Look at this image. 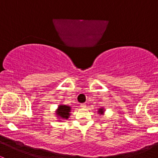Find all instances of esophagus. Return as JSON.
<instances>
[{"instance_id":"obj_1","label":"esophagus","mask_w":158,"mask_h":158,"mask_svg":"<svg viewBox=\"0 0 158 158\" xmlns=\"http://www.w3.org/2000/svg\"><path fill=\"white\" fill-rule=\"evenodd\" d=\"M80 106H81V107H82V108H83V109H84V108H85V107H86V105H85V103H82V104L80 105Z\"/></svg>"}]
</instances>
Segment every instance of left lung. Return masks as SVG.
Listing matches in <instances>:
<instances>
[{"instance_id":"1","label":"left lung","mask_w":158,"mask_h":158,"mask_svg":"<svg viewBox=\"0 0 158 158\" xmlns=\"http://www.w3.org/2000/svg\"><path fill=\"white\" fill-rule=\"evenodd\" d=\"M103 112H104V109H100L98 110V113H99V114H103Z\"/></svg>"}]
</instances>
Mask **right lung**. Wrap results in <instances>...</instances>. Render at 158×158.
I'll return each instance as SVG.
<instances>
[{"instance_id":"obj_1","label":"right lung","mask_w":158,"mask_h":158,"mask_svg":"<svg viewBox=\"0 0 158 158\" xmlns=\"http://www.w3.org/2000/svg\"><path fill=\"white\" fill-rule=\"evenodd\" d=\"M70 110H71L70 106H60L56 111V114L59 117L61 118L67 119L69 118V116L70 115Z\"/></svg>"}]
</instances>
